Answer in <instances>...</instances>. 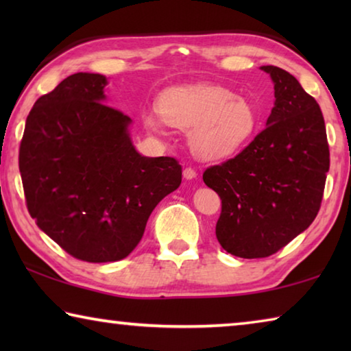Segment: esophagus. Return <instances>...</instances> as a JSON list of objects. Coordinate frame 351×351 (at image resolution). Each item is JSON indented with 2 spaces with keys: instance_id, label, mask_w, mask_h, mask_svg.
<instances>
[{
  "instance_id": "34e87169",
  "label": "esophagus",
  "mask_w": 351,
  "mask_h": 351,
  "mask_svg": "<svg viewBox=\"0 0 351 351\" xmlns=\"http://www.w3.org/2000/svg\"><path fill=\"white\" fill-rule=\"evenodd\" d=\"M182 175L186 180H195V178H197V171H195L192 167H186L182 171Z\"/></svg>"
}]
</instances>
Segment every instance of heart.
<instances>
[{"instance_id":"1","label":"heart","mask_w":351,"mask_h":351,"mask_svg":"<svg viewBox=\"0 0 351 351\" xmlns=\"http://www.w3.org/2000/svg\"><path fill=\"white\" fill-rule=\"evenodd\" d=\"M158 112L147 111V128L159 133L164 122L189 130V144L203 159H224L245 148L257 134V110L243 96L223 86L199 85L165 91Z\"/></svg>"}]
</instances>
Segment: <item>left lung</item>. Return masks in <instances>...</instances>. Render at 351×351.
<instances>
[{
  "label": "left lung",
  "mask_w": 351,
  "mask_h": 351,
  "mask_svg": "<svg viewBox=\"0 0 351 351\" xmlns=\"http://www.w3.org/2000/svg\"><path fill=\"white\" fill-rule=\"evenodd\" d=\"M274 82V108L263 132L203 180L221 199L215 234L241 258L276 254L310 226L322 203L330 148L320 106L294 75L261 66Z\"/></svg>",
  "instance_id": "obj_1"
}]
</instances>
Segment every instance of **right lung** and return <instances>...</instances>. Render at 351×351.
<instances>
[{
  "mask_svg": "<svg viewBox=\"0 0 351 351\" xmlns=\"http://www.w3.org/2000/svg\"><path fill=\"white\" fill-rule=\"evenodd\" d=\"M106 79L77 73L41 96L26 119L19 165L31 217L73 257L125 258L159 201L180 187L175 158H145L132 119L102 104Z\"/></svg>",
  "mask_w": 351,
  "mask_h": 351,
  "instance_id": "1",
  "label": "right lung"
}]
</instances>
